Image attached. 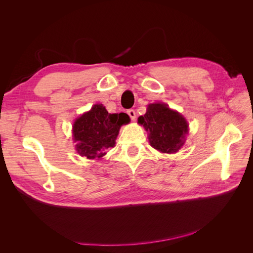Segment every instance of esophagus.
Here are the masks:
<instances>
[{
  "label": "esophagus",
  "instance_id": "34e87169",
  "mask_svg": "<svg viewBox=\"0 0 253 253\" xmlns=\"http://www.w3.org/2000/svg\"><path fill=\"white\" fill-rule=\"evenodd\" d=\"M127 115H128L129 118H131L133 121L136 119V112L134 110H128L127 111Z\"/></svg>",
  "mask_w": 253,
  "mask_h": 253
}]
</instances>
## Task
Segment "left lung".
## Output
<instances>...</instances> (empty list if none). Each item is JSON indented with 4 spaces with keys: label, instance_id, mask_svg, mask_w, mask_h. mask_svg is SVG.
I'll use <instances>...</instances> for the list:
<instances>
[{
    "label": "left lung",
    "instance_id": "obj_1",
    "mask_svg": "<svg viewBox=\"0 0 253 253\" xmlns=\"http://www.w3.org/2000/svg\"><path fill=\"white\" fill-rule=\"evenodd\" d=\"M138 124L148 132L152 147L169 154L179 151L189 133L186 118L165 103L149 104L147 113L138 118Z\"/></svg>",
    "mask_w": 253,
    "mask_h": 253
}]
</instances>
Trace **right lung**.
Returning a JSON list of instances; mask_svg holds the SVG:
<instances>
[{
    "mask_svg": "<svg viewBox=\"0 0 253 253\" xmlns=\"http://www.w3.org/2000/svg\"><path fill=\"white\" fill-rule=\"evenodd\" d=\"M129 122L125 113L110 114L102 104H95L74 122L73 137L76 150L88 159H101L113 148L122 125Z\"/></svg>",
    "mask_w": 253,
    "mask_h": 253,
    "instance_id": "right-lung-1",
    "label": "right lung"
}]
</instances>
